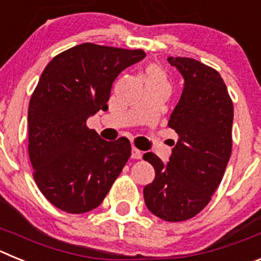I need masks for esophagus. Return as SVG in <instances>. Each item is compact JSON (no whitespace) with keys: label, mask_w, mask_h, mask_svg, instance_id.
<instances>
[{"label":"esophagus","mask_w":261,"mask_h":261,"mask_svg":"<svg viewBox=\"0 0 261 261\" xmlns=\"http://www.w3.org/2000/svg\"><path fill=\"white\" fill-rule=\"evenodd\" d=\"M132 158L133 159H141L142 158V151H140L138 149L133 147V149H132Z\"/></svg>","instance_id":"1"}]
</instances>
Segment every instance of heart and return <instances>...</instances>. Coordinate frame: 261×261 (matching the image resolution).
Returning <instances> with one entry per match:
<instances>
[{
    "instance_id": "heart-1",
    "label": "heart",
    "mask_w": 261,
    "mask_h": 261,
    "mask_svg": "<svg viewBox=\"0 0 261 261\" xmlns=\"http://www.w3.org/2000/svg\"><path fill=\"white\" fill-rule=\"evenodd\" d=\"M145 82L146 85H159L167 87V75L161 66L150 64L145 69Z\"/></svg>"
}]
</instances>
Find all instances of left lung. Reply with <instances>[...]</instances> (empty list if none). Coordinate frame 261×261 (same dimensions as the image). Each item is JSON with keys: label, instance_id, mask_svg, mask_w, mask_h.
I'll return each instance as SVG.
<instances>
[{"label": "left lung", "instance_id": "8db88e82", "mask_svg": "<svg viewBox=\"0 0 261 261\" xmlns=\"http://www.w3.org/2000/svg\"><path fill=\"white\" fill-rule=\"evenodd\" d=\"M167 61L184 78L183 93L168 120L179 140L172 141L167 163L153 153L144 154L155 170L144 199L154 216L179 222L200 213L222 180L231 155L234 108L218 71L187 57Z\"/></svg>", "mask_w": 261, "mask_h": 261}]
</instances>
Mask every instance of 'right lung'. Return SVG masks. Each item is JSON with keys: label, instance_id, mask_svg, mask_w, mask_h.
I'll return each mask as SVG.
<instances>
[{"label": "right lung", "instance_id": "obj_1", "mask_svg": "<svg viewBox=\"0 0 261 261\" xmlns=\"http://www.w3.org/2000/svg\"><path fill=\"white\" fill-rule=\"evenodd\" d=\"M141 49L75 45L45 66L29 106V155L39 190L56 208L86 213L102 204L130 156V142L106 141L86 120L108 110L117 75Z\"/></svg>", "mask_w": 261, "mask_h": 261}]
</instances>
